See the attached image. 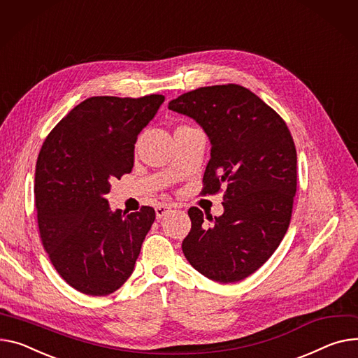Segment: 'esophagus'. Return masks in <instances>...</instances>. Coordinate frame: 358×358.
Wrapping results in <instances>:
<instances>
[{"label": "esophagus", "instance_id": "34e87169", "mask_svg": "<svg viewBox=\"0 0 358 358\" xmlns=\"http://www.w3.org/2000/svg\"><path fill=\"white\" fill-rule=\"evenodd\" d=\"M171 210V206L170 204H158L155 207V214H157V219H161L164 217L166 213H169Z\"/></svg>", "mask_w": 358, "mask_h": 358}]
</instances>
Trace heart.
<instances>
[{"label":"heart","instance_id":"b5f03b06","mask_svg":"<svg viewBox=\"0 0 358 358\" xmlns=\"http://www.w3.org/2000/svg\"><path fill=\"white\" fill-rule=\"evenodd\" d=\"M181 127H184V125H181Z\"/></svg>","mask_w":358,"mask_h":358}]
</instances>
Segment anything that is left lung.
I'll use <instances>...</instances> for the list:
<instances>
[{
	"label": "left lung",
	"instance_id": "obj_1",
	"mask_svg": "<svg viewBox=\"0 0 358 358\" xmlns=\"http://www.w3.org/2000/svg\"><path fill=\"white\" fill-rule=\"evenodd\" d=\"M169 108L196 119L208 135L201 196L226 185L222 216L188 210L192 230L182 253L208 279L239 282L265 264L289 227L296 193L292 135L269 105L234 83L182 93Z\"/></svg>",
	"mask_w": 358,
	"mask_h": 358
}]
</instances>
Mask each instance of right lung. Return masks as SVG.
Listing matches in <instances>:
<instances>
[{"instance_id":"right-lung-1","label":"right lung","mask_w":358,"mask_h":358,"mask_svg":"<svg viewBox=\"0 0 358 358\" xmlns=\"http://www.w3.org/2000/svg\"><path fill=\"white\" fill-rule=\"evenodd\" d=\"M165 101L93 96L71 109L43 142L34 203L44 250L76 291L103 296L131 276L155 210L110 211V181L134 166L138 134Z\"/></svg>"}]
</instances>
